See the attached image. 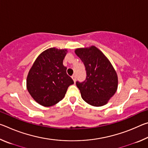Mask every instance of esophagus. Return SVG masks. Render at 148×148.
<instances>
[{
	"mask_svg": "<svg viewBox=\"0 0 148 148\" xmlns=\"http://www.w3.org/2000/svg\"><path fill=\"white\" fill-rule=\"evenodd\" d=\"M72 79L74 80V82H76V75H72Z\"/></svg>",
	"mask_w": 148,
	"mask_h": 148,
	"instance_id": "1",
	"label": "esophagus"
}]
</instances>
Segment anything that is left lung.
I'll use <instances>...</instances> for the list:
<instances>
[{
	"mask_svg": "<svg viewBox=\"0 0 148 148\" xmlns=\"http://www.w3.org/2000/svg\"><path fill=\"white\" fill-rule=\"evenodd\" d=\"M75 53L86 66L87 77L82 83L76 82L84 101L93 106L106 104L118 86L116 71L109 59L97 47L75 49Z\"/></svg>",
	"mask_w": 148,
	"mask_h": 148,
	"instance_id": "obj_1",
	"label": "left lung"
}]
</instances>
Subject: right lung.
I'll use <instances>...</instances> for the list:
<instances>
[{"label": "right lung", "instance_id": "obj_1", "mask_svg": "<svg viewBox=\"0 0 148 148\" xmlns=\"http://www.w3.org/2000/svg\"><path fill=\"white\" fill-rule=\"evenodd\" d=\"M66 53V49H47L39 55L30 69L27 88L32 99L42 106L49 107L58 103L74 84L62 63Z\"/></svg>", "mask_w": 148, "mask_h": 148}]
</instances>
